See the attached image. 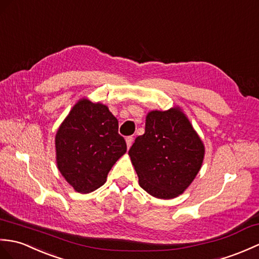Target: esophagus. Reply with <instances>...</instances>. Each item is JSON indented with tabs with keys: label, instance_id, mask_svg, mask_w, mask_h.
I'll return each instance as SVG.
<instances>
[{
	"label": "esophagus",
	"instance_id": "34e87169",
	"mask_svg": "<svg viewBox=\"0 0 259 259\" xmlns=\"http://www.w3.org/2000/svg\"><path fill=\"white\" fill-rule=\"evenodd\" d=\"M132 142H134V138H132V137H127V138H125V143H127L128 149L131 147Z\"/></svg>",
	"mask_w": 259,
	"mask_h": 259
}]
</instances>
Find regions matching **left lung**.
Returning <instances> with one entry per match:
<instances>
[{
	"mask_svg": "<svg viewBox=\"0 0 259 259\" xmlns=\"http://www.w3.org/2000/svg\"><path fill=\"white\" fill-rule=\"evenodd\" d=\"M203 141L179 107L150 111L144 135L129 155L141 188L150 195L170 200L193 182L204 159Z\"/></svg>",
	"mask_w": 259,
	"mask_h": 259,
	"instance_id": "obj_1",
	"label": "left lung"
}]
</instances>
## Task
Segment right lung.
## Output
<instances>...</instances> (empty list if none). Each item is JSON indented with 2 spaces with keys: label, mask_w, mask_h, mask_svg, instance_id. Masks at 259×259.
I'll return each instance as SVG.
<instances>
[{
  "label": "right lung",
  "mask_w": 259,
  "mask_h": 259,
  "mask_svg": "<svg viewBox=\"0 0 259 259\" xmlns=\"http://www.w3.org/2000/svg\"><path fill=\"white\" fill-rule=\"evenodd\" d=\"M118 120L100 102L77 101L55 137L56 163L74 190L90 193L104 185L113 164L127 151Z\"/></svg>",
  "instance_id": "1"
}]
</instances>
